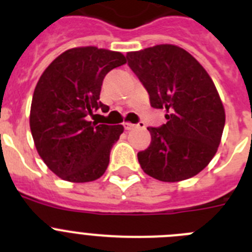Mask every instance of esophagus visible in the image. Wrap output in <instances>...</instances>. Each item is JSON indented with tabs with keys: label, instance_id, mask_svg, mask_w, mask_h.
<instances>
[{
	"label": "esophagus",
	"instance_id": "1",
	"mask_svg": "<svg viewBox=\"0 0 252 252\" xmlns=\"http://www.w3.org/2000/svg\"><path fill=\"white\" fill-rule=\"evenodd\" d=\"M141 126H142V124L141 125H135V124H131V122H125V124H124L125 130H127V131L133 130V128H136V127H141Z\"/></svg>",
	"mask_w": 252,
	"mask_h": 252
}]
</instances>
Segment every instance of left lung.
I'll list each match as a JSON object with an SVG mask.
<instances>
[{
	"instance_id": "obj_1",
	"label": "left lung",
	"mask_w": 252,
	"mask_h": 252,
	"mask_svg": "<svg viewBox=\"0 0 252 252\" xmlns=\"http://www.w3.org/2000/svg\"><path fill=\"white\" fill-rule=\"evenodd\" d=\"M154 108L166 124L148 127L150 146L137 154L146 174L161 182L189 179L213 159L224 127V108L215 83L188 51L157 45L126 55Z\"/></svg>"
}]
</instances>
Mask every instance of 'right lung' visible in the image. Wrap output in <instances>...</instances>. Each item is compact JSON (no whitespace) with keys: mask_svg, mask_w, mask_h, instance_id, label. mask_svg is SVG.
Masks as SVG:
<instances>
[{"mask_svg":"<svg viewBox=\"0 0 252 252\" xmlns=\"http://www.w3.org/2000/svg\"><path fill=\"white\" fill-rule=\"evenodd\" d=\"M125 63L119 51L73 48L40 77L31 102V133L40 158L62 179L86 183L106 171L124 126L98 125L88 121V116L99 108L108 112V106L99 101L102 82Z\"/></svg>","mask_w":252,"mask_h":252,"instance_id":"right-lung-1","label":"right lung"}]
</instances>
